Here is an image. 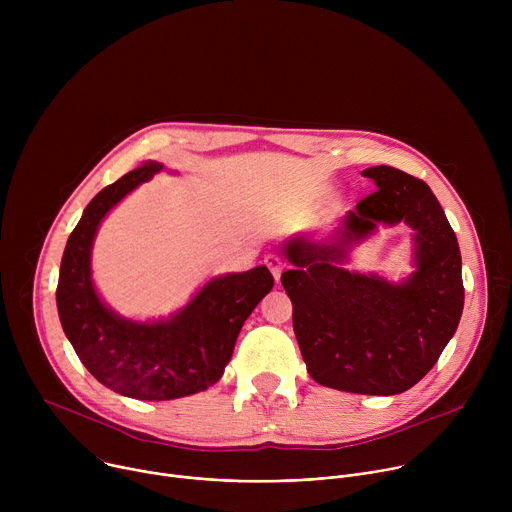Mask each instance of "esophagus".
I'll return each instance as SVG.
<instances>
[{"instance_id":"esophagus-1","label":"esophagus","mask_w":512,"mask_h":512,"mask_svg":"<svg viewBox=\"0 0 512 512\" xmlns=\"http://www.w3.org/2000/svg\"><path fill=\"white\" fill-rule=\"evenodd\" d=\"M265 265L269 267V271H271V275L275 277V281H279L281 271H283V267H285V261L281 259V255H277V253H269V255L265 257Z\"/></svg>"}]
</instances>
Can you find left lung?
I'll use <instances>...</instances> for the list:
<instances>
[{
  "instance_id": "obj_1",
  "label": "left lung",
  "mask_w": 512,
  "mask_h": 512,
  "mask_svg": "<svg viewBox=\"0 0 512 512\" xmlns=\"http://www.w3.org/2000/svg\"><path fill=\"white\" fill-rule=\"evenodd\" d=\"M377 190L348 210L328 237L283 243L294 265L281 283L294 306V332L310 377L358 395H399L419 383L456 334L464 310L462 257L431 188L397 168L362 172ZM413 231L414 273L401 282L343 265L379 226Z\"/></svg>"
}]
</instances>
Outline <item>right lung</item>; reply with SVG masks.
Returning <instances> with one entry per match:
<instances>
[{
    "mask_svg": "<svg viewBox=\"0 0 512 512\" xmlns=\"http://www.w3.org/2000/svg\"><path fill=\"white\" fill-rule=\"evenodd\" d=\"M160 170L158 162H143L87 204L66 241L56 287L62 330L87 371L107 389L139 401H170L212 387L225 373L245 320L273 287L265 265L216 275L178 312L145 322L101 300L91 269L97 231L129 192Z\"/></svg>",
    "mask_w": 512,
    "mask_h": 512,
    "instance_id": "1",
    "label": "right lung"
}]
</instances>
